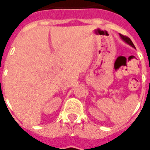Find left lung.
<instances>
[{
    "label": "left lung",
    "instance_id": "8db88e82",
    "mask_svg": "<svg viewBox=\"0 0 150 150\" xmlns=\"http://www.w3.org/2000/svg\"><path fill=\"white\" fill-rule=\"evenodd\" d=\"M120 36H121V38L122 39V40L125 41L126 43H128V45H130L131 47H132L135 48V46H134V44H133L132 41L130 39L128 38V37H127V36H123V35H121V34H120Z\"/></svg>",
    "mask_w": 150,
    "mask_h": 150
}]
</instances>
